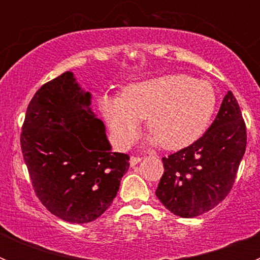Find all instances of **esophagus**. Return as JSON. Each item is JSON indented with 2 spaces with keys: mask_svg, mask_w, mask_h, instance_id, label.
I'll return each mask as SVG.
<instances>
[{
  "mask_svg": "<svg viewBox=\"0 0 260 260\" xmlns=\"http://www.w3.org/2000/svg\"><path fill=\"white\" fill-rule=\"evenodd\" d=\"M142 157H137V156H132L130 157V167H135V165L138 164V162L141 161Z\"/></svg>",
  "mask_w": 260,
  "mask_h": 260,
  "instance_id": "esophagus-1",
  "label": "esophagus"
}]
</instances>
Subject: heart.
I'll use <instances>...</instances> for the list:
<instances>
[{"label": "heart", "instance_id": "heart-1", "mask_svg": "<svg viewBox=\"0 0 260 260\" xmlns=\"http://www.w3.org/2000/svg\"><path fill=\"white\" fill-rule=\"evenodd\" d=\"M217 95L208 80L182 73L130 83L122 95H104L100 110L119 147H128L147 117L148 146L180 150L203 135L212 119Z\"/></svg>", "mask_w": 260, "mask_h": 260}]
</instances>
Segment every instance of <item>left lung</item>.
I'll return each mask as SVG.
<instances>
[{
    "label": "left lung",
    "mask_w": 260,
    "mask_h": 260,
    "mask_svg": "<svg viewBox=\"0 0 260 260\" xmlns=\"http://www.w3.org/2000/svg\"><path fill=\"white\" fill-rule=\"evenodd\" d=\"M246 150V126L231 91L212 125L191 146L162 158L156 197L173 215L190 219L216 207L229 194Z\"/></svg>",
    "instance_id": "obj_1"
}]
</instances>
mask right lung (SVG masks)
<instances>
[{
    "mask_svg": "<svg viewBox=\"0 0 260 260\" xmlns=\"http://www.w3.org/2000/svg\"><path fill=\"white\" fill-rule=\"evenodd\" d=\"M91 100L92 93L66 71L34 95L20 135L38 198L74 224L93 221L109 208L130 165L128 155L112 152Z\"/></svg>",
    "mask_w": 260,
    "mask_h": 260,
    "instance_id": "1",
    "label": "right lung"
}]
</instances>
